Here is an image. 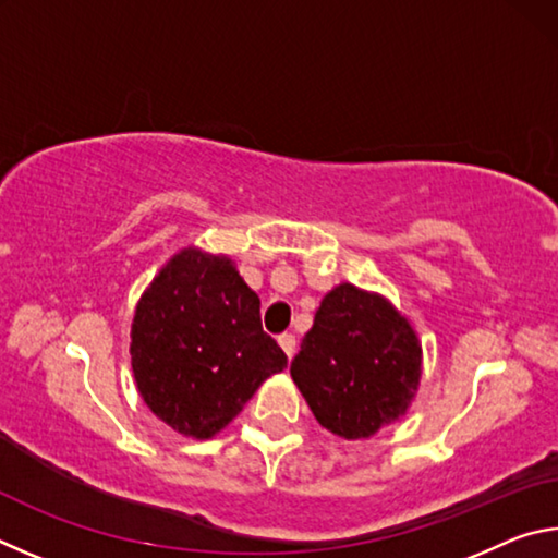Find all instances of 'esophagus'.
I'll return each mask as SVG.
<instances>
[{
	"mask_svg": "<svg viewBox=\"0 0 558 558\" xmlns=\"http://www.w3.org/2000/svg\"><path fill=\"white\" fill-rule=\"evenodd\" d=\"M278 344L282 347V352L288 354V359H292V354H295V335H280L278 337Z\"/></svg>",
	"mask_w": 558,
	"mask_h": 558,
	"instance_id": "1",
	"label": "esophagus"
}]
</instances>
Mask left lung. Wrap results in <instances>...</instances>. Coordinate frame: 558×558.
Segmentation results:
<instances>
[{
    "instance_id": "8db88e82",
    "label": "left lung",
    "mask_w": 558,
    "mask_h": 558,
    "mask_svg": "<svg viewBox=\"0 0 558 558\" xmlns=\"http://www.w3.org/2000/svg\"><path fill=\"white\" fill-rule=\"evenodd\" d=\"M319 426L369 438L405 413L421 379V344L379 295L354 286L327 292L290 364Z\"/></svg>"
}]
</instances>
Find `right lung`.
Segmentation results:
<instances>
[{"label":"right lung","mask_w":558,"mask_h":558,"mask_svg":"<svg viewBox=\"0 0 558 558\" xmlns=\"http://www.w3.org/2000/svg\"><path fill=\"white\" fill-rule=\"evenodd\" d=\"M130 354L145 403L192 438H211L288 366L233 263L192 248L169 260L140 300Z\"/></svg>","instance_id":"obj_1"}]
</instances>
